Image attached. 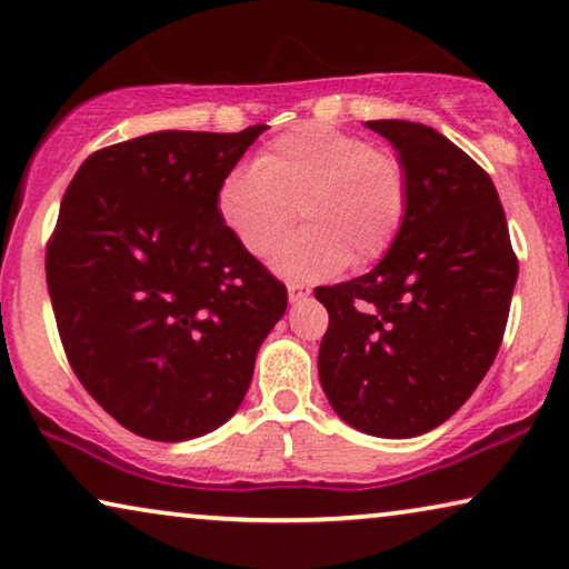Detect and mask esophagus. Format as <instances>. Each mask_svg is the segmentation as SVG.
I'll return each instance as SVG.
<instances>
[{"label":"esophagus","mask_w":569,"mask_h":569,"mask_svg":"<svg viewBox=\"0 0 569 569\" xmlns=\"http://www.w3.org/2000/svg\"><path fill=\"white\" fill-rule=\"evenodd\" d=\"M287 295H290V302H300L310 295V287L300 284V282H290V284H287Z\"/></svg>","instance_id":"1"}]
</instances>
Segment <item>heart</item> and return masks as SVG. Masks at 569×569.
<instances>
[{
  "instance_id": "heart-1",
  "label": "heart",
  "mask_w": 569,
  "mask_h": 569,
  "mask_svg": "<svg viewBox=\"0 0 569 569\" xmlns=\"http://www.w3.org/2000/svg\"><path fill=\"white\" fill-rule=\"evenodd\" d=\"M295 207L308 224L277 248V274L310 282L349 261L368 267L391 251L407 224L409 168L360 134L300 123L271 139L256 162H236L217 183V217L251 256L271 253Z\"/></svg>"
}]
</instances>
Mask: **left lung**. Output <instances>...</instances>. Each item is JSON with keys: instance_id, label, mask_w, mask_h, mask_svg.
I'll return each instance as SVG.
<instances>
[{"instance_id": "left-lung-1", "label": "left lung", "mask_w": 569, "mask_h": 569, "mask_svg": "<svg viewBox=\"0 0 569 569\" xmlns=\"http://www.w3.org/2000/svg\"><path fill=\"white\" fill-rule=\"evenodd\" d=\"M407 162L411 207L368 274L316 287L329 310L318 376L337 415L376 438L446 422L502 345L518 256L487 170L425 123L368 121Z\"/></svg>"}]
</instances>
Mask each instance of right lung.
<instances>
[{
	"label": "right lung",
	"mask_w": 569,
	"mask_h": 569,
	"mask_svg": "<svg viewBox=\"0 0 569 569\" xmlns=\"http://www.w3.org/2000/svg\"><path fill=\"white\" fill-rule=\"evenodd\" d=\"M267 123L154 131L92 152L61 199L46 282L74 376L121 427L178 442L228 422L287 290L222 228L220 178Z\"/></svg>",
	"instance_id": "add662e5"
}]
</instances>
